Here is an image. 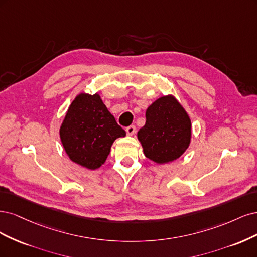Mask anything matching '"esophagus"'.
I'll return each mask as SVG.
<instances>
[{"label":"esophagus","instance_id":"obj_1","mask_svg":"<svg viewBox=\"0 0 257 257\" xmlns=\"http://www.w3.org/2000/svg\"><path fill=\"white\" fill-rule=\"evenodd\" d=\"M126 132L128 136H134L136 134V126H129L126 128Z\"/></svg>","mask_w":257,"mask_h":257}]
</instances>
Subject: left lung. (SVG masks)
<instances>
[{
  "label": "left lung",
  "instance_id": "1",
  "mask_svg": "<svg viewBox=\"0 0 257 257\" xmlns=\"http://www.w3.org/2000/svg\"><path fill=\"white\" fill-rule=\"evenodd\" d=\"M138 140L148 159L164 164L178 159L191 143L192 125L187 111L173 95L161 96L147 107Z\"/></svg>",
  "mask_w": 257,
  "mask_h": 257
}]
</instances>
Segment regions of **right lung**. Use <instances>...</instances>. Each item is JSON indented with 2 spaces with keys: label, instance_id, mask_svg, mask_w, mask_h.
<instances>
[{
  "label": "right lung",
  "instance_id": "obj_1",
  "mask_svg": "<svg viewBox=\"0 0 257 257\" xmlns=\"http://www.w3.org/2000/svg\"><path fill=\"white\" fill-rule=\"evenodd\" d=\"M125 136L98 93L77 95L60 127L61 142L69 159L88 170L100 168L114 141Z\"/></svg>",
  "mask_w": 257,
  "mask_h": 257
}]
</instances>
